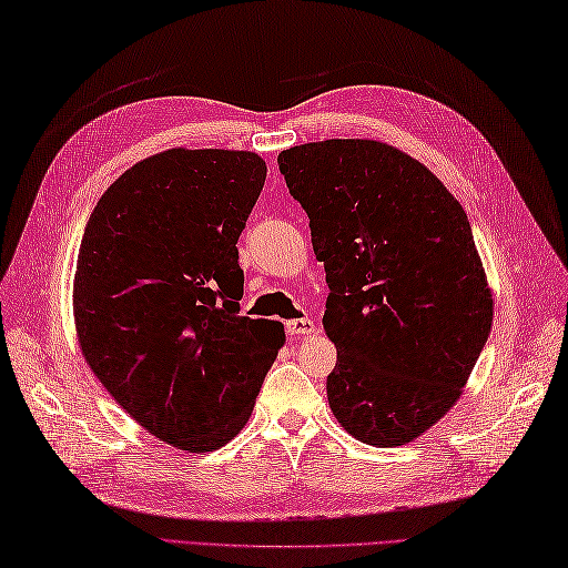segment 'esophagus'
<instances>
[{
    "mask_svg": "<svg viewBox=\"0 0 568 568\" xmlns=\"http://www.w3.org/2000/svg\"><path fill=\"white\" fill-rule=\"evenodd\" d=\"M286 332L292 337H306L315 332V323L311 321V317H296V321L286 323Z\"/></svg>",
    "mask_w": 568,
    "mask_h": 568,
    "instance_id": "esophagus-1",
    "label": "esophagus"
}]
</instances>
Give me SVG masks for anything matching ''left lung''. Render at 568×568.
Returning a JSON list of instances; mask_svg holds the SVG:
<instances>
[{"label": "left lung", "mask_w": 568, "mask_h": 568, "mask_svg": "<svg viewBox=\"0 0 568 568\" xmlns=\"http://www.w3.org/2000/svg\"><path fill=\"white\" fill-rule=\"evenodd\" d=\"M276 163L325 265L329 409L368 446H405L458 403L491 329L467 214L424 163L383 142H311Z\"/></svg>", "instance_id": "1"}]
</instances>
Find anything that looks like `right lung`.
Wrapping results in <instances>:
<instances>
[{"label": "right lung", "mask_w": 568, "mask_h": 568, "mask_svg": "<svg viewBox=\"0 0 568 568\" xmlns=\"http://www.w3.org/2000/svg\"><path fill=\"white\" fill-rule=\"evenodd\" d=\"M253 151L169 149L110 185L81 239V354L149 434L187 453L251 419L284 325L239 315V236L265 185Z\"/></svg>", "instance_id": "obj_1"}]
</instances>
